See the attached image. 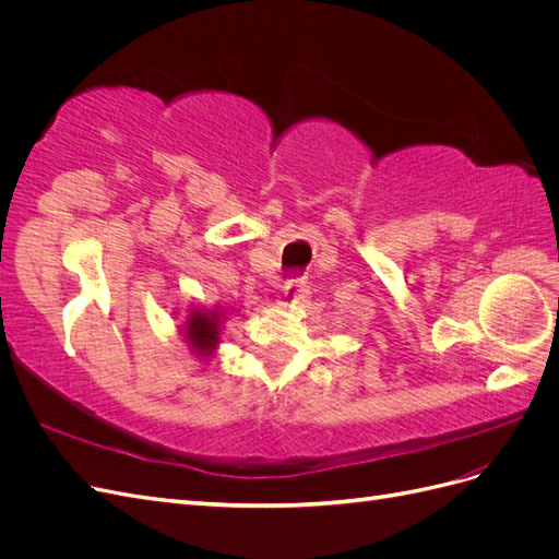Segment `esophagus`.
Returning <instances> with one entry per match:
<instances>
[{
    "label": "esophagus",
    "mask_w": 559,
    "mask_h": 559,
    "mask_svg": "<svg viewBox=\"0 0 559 559\" xmlns=\"http://www.w3.org/2000/svg\"><path fill=\"white\" fill-rule=\"evenodd\" d=\"M302 286H306V284H302L300 280H286L284 282V286H282V294L286 296V298H298L300 294H302Z\"/></svg>",
    "instance_id": "obj_1"
}]
</instances>
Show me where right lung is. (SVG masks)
Here are the masks:
<instances>
[{
  "label": "right lung",
  "mask_w": 559,
  "mask_h": 559,
  "mask_svg": "<svg viewBox=\"0 0 559 559\" xmlns=\"http://www.w3.org/2000/svg\"><path fill=\"white\" fill-rule=\"evenodd\" d=\"M186 333H189V341L195 349L210 352L218 343L216 341V314L193 312L189 326H186Z\"/></svg>",
  "instance_id": "1"
}]
</instances>
